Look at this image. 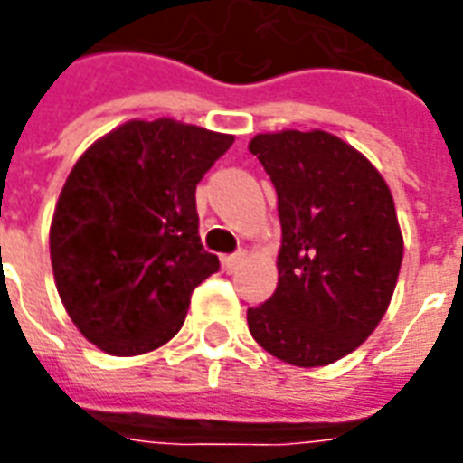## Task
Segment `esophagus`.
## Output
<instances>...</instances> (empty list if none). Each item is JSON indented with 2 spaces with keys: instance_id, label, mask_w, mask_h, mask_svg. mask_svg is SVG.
<instances>
[{
  "instance_id": "1",
  "label": "esophagus",
  "mask_w": 463,
  "mask_h": 463,
  "mask_svg": "<svg viewBox=\"0 0 463 463\" xmlns=\"http://www.w3.org/2000/svg\"><path fill=\"white\" fill-rule=\"evenodd\" d=\"M245 260H247V252H235V255L225 257V260H223V262H225V269H228V271L240 269V267L245 264Z\"/></svg>"
}]
</instances>
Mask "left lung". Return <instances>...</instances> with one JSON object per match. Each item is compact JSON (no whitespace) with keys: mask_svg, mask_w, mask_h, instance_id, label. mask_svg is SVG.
<instances>
[{"mask_svg":"<svg viewBox=\"0 0 463 463\" xmlns=\"http://www.w3.org/2000/svg\"><path fill=\"white\" fill-rule=\"evenodd\" d=\"M277 189L281 250L269 301L247 310L250 333L294 366H326L373 333L403 262L391 189L364 155L326 130L250 140Z\"/></svg>","mask_w":463,"mask_h":463,"instance_id":"8db88e82","label":"left lung"}]
</instances>
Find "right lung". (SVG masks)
Masks as SVG:
<instances>
[{"label": "right lung", "instance_id": "obj_1", "mask_svg": "<svg viewBox=\"0 0 463 463\" xmlns=\"http://www.w3.org/2000/svg\"><path fill=\"white\" fill-rule=\"evenodd\" d=\"M232 140L175 118L128 121L67 176L51 223L52 277L67 316L106 354L172 340L192 291L221 267L201 245L196 184Z\"/></svg>", "mask_w": 463, "mask_h": 463}]
</instances>
